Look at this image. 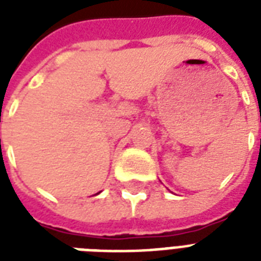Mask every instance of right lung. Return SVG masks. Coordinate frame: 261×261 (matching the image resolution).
<instances>
[{"label": "right lung", "mask_w": 261, "mask_h": 261, "mask_svg": "<svg viewBox=\"0 0 261 261\" xmlns=\"http://www.w3.org/2000/svg\"><path fill=\"white\" fill-rule=\"evenodd\" d=\"M97 194H100V192H97Z\"/></svg>", "instance_id": "add662e5"}]
</instances>
